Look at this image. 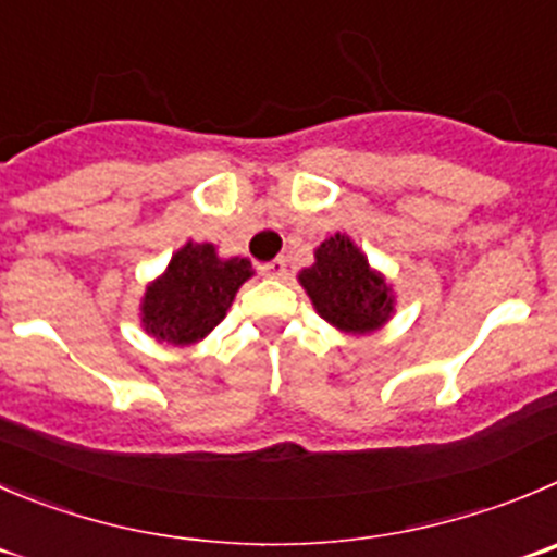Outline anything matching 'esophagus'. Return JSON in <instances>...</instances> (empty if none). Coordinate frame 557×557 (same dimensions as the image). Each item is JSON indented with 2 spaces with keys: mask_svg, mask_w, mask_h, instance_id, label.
Segmentation results:
<instances>
[{
  "mask_svg": "<svg viewBox=\"0 0 557 557\" xmlns=\"http://www.w3.org/2000/svg\"><path fill=\"white\" fill-rule=\"evenodd\" d=\"M259 270H262V275H268V278H284V275H287V262H284V259H270V262H264Z\"/></svg>",
  "mask_w": 557,
  "mask_h": 557,
  "instance_id": "esophagus-1",
  "label": "esophagus"
}]
</instances>
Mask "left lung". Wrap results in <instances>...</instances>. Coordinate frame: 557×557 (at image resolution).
I'll return each instance as SVG.
<instances>
[{
	"mask_svg": "<svg viewBox=\"0 0 557 557\" xmlns=\"http://www.w3.org/2000/svg\"><path fill=\"white\" fill-rule=\"evenodd\" d=\"M298 282L317 314L344 333H372L394 314L396 300L385 278L342 232L317 246L314 264L300 270Z\"/></svg>",
	"mask_w": 557,
	"mask_h": 557,
	"instance_id": "8db88e82",
	"label": "left lung"
}]
</instances>
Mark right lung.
Returning <instances> with one entry per match:
<instances>
[{
  "mask_svg": "<svg viewBox=\"0 0 557 557\" xmlns=\"http://www.w3.org/2000/svg\"><path fill=\"white\" fill-rule=\"evenodd\" d=\"M253 275L243 257L221 259L213 243L188 240L147 287L141 325L156 342L196 344L226 317L237 289Z\"/></svg>",
  "mask_w": 557,
  "mask_h": 557,
  "instance_id": "right-lung-1",
  "label": "right lung"
}]
</instances>
